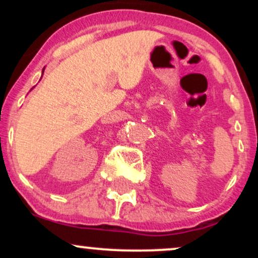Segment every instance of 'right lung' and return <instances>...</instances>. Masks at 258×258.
<instances>
[{
	"label": "right lung",
	"mask_w": 258,
	"mask_h": 258,
	"mask_svg": "<svg viewBox=\"0 0 258 258\" xmlns=\"http://www.w3.org/2000/svg\"><path fill=\"white\" fill-rule=\"evenodd\" d=\"M43 70H44V69H43ZM43 70H42V74H43Z\"/></svg>",
	"instance_id": "1"
}]
</instances>
